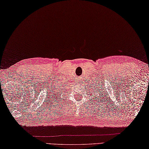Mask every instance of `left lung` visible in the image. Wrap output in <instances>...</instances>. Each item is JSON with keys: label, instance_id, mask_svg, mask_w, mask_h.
<instances>
[{"label": "left lung", "instance_id": "8db88e82", "mask_svg": "<svg viewBox=\"0 0 149 149\" xmlns=\"http://www.w3.org/2000/svg\"><path fill=\"white\" fill-rule=\"evenodd\" d=\"M96 97H97V95H96Z\"/></svg>", "mask_w": 149, "mask_h": 149}]
</instances>
